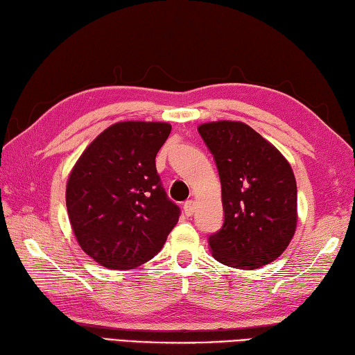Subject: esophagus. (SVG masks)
Instances as JSON below:
<instances>
[{"label": "esophagus", "instance_id": "esophagus-1", "mask_svg": "<svg viewBox=\"0 0 355 355\" xmlns=\"http://www.w3.org/2000/svg\"><path fill=\"white\" fill-rule=\"evenodd\" d=\"M195 201L193 200H189V201H185V204H184V212H185V215L187 216H191L195 214Z\"/></svg>", "mask_w": 355, "mask_h": 355}]
</instances>
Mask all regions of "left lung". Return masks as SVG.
Returning a JSON list of instances; mask_svg holds the SVG:
<instances>
[{
    "label": "left lung",
    "mask_w": 355,
    "mask_h": 355,
    "mask_svg": "<svg viewBox=\"0 0 355 355\" xmlns=\"http://www.w3.org/2000/svg\"><path fill=\"white\" fill-rule=\"evenodd\" d=\"M221 181L225 223L209 237L212 256L239 270L271 263L287 250L297 223L296 179L288 160L241 121L198 128Z\"/></svg>",
    "instance_id": "left-lung-1"
}]
</instances>
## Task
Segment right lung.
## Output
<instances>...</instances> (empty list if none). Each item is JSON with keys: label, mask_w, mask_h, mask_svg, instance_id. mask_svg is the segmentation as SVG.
Returning <instances> with one entry per match:
<instances>
[{"label": "right lung", "mask_w": 355, "mask_h": 355, "mask_svg": "<svg viewBox=\"0 0 355 355\" xmlns=\"http://www.w3.org/2000/svg\"><path fill=\"white\" fill-rule=\"evenodd\" d=\"M171 132L159 121H120L80 154L67 210L83 251L110 270H132L165 245L181 210L166 196L155 155Z\"/></svg>", "instance_id": "right-lung-1"}]
</instances>
